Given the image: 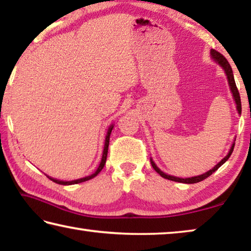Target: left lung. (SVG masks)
I'll list each match as a JSON object with an SVG mask.
<instances>
[{"instance_id":"left-lung-1","label":"left lung","mask_w":251,"mask_h":251,"mask_svg":"<svg viewBox=\"0 0 251 251\" xmlns=\"http://www.w3.org/2000/svg\"><path fill=\"white\" fill-rule=\"evenodd\" d=\"M210 54H211V57L214 58L215 62H217L218 64L223 67L226 72V75H227V78H228V83H229V86H230V91L232 93V96L233 99H235V103L237 105V110L238 113L241 114V100H240V95H239V92H238V88L236 86V82H235V78H233V74H232V70H231V66L229 64L227 58L224 56L223 54H220L219 52H217L216 50H210ZM233 147H235V143L231 145L230 151H229L228 155L225 157L224 159H222L219 161V163L216 165V166L210 169L209 172H207L205 174H202V175H199V176H195V177H190V178H178L175 176H171V175H167V174H165L164 172H161L160 169L156 166L154 161L151 158V164L152 168L155 169L156 173H158L161 177H164L165 179H169V180H173V181H177V182H184V184H196V182L201 181L203 179H206L207 177H209L212 173H215L217 169L222 166L223 164H225L227 161V159L230 157V155L232 154V151H233Z\"/></svg>"}]
</instances>
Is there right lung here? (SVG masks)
Wrapping results in <instances>:
<instances>
[{"mask_svg":"<svg viewBox=\"0 0 251 251\" xmlns=\"http://www.w3.org/2000/svg\"><path fill=\"white\" fill-rule=\"evenodd\" d=\"M114 125H110L109 128L107 130V135H106V138H105V145H104V151H103V156H101V160H100V164L99 168L96 169V172L94 174H92L90 176H86L84 178H80V179H76V180H72V181H62V180H57V179H54V178H50L49 177L50 180H53L54 182H56V184L59 185H73V184H79V182H83V181H86V180H90L92 178H94L95 176L99 175V173L101 171V169L104 168L105 166V163H106V158H107V152H108V145H109V136L110 133H112V129H113Z\"/></svg>","mask_w":251,"mask_h":251,"instance_id":"right-lung-1","label":"right lung"}]
</instances>
